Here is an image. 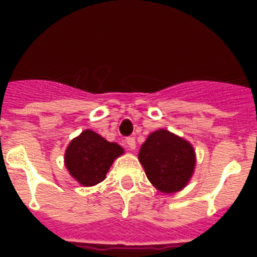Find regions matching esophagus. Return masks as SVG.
Segmentation results:
<instances>
[{
  "label": "esophagus",
  "mask_w": 257,
  "mask_h": 257,
  "mask_svg": "<svg viewBox=\"0 0 257 257\" xmlns=\"http://www.w3.org/2000/svg\"><path fill=\"white\" fill-rule=\"evenodd\" d=\"M125 144H126V147H128L131 151H135V149H136V140H135L133 137H128L126 141H125Z\"/></svg>",
  "instance_id": "1"
}]
</instances>
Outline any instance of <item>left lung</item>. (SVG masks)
<instances>
[{
	"label": "left lung",
	"instance_id": "obj_1",
	"mask_svg": "<svg viewBox=\"0 0 257 257\" xmlns=\"http://www.w3.org/2000/svg\"><path fill=\"white\" fill-rule=\"evenodd\" d=\"M139 160L153 187L163 193L181 191L196 165L195 149L187 140L165 129L151 133L141 145Z\"/></svg>",
	"mask_w": 257,
	"mask_h": 257
}]
</instances>
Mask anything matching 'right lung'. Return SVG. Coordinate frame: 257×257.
Segmentation results:
<instances>
[{"label": "right lung", "mask_w": 257, "mask_h": 257, "mask_svg": "<svg viewBox=\"0 0 257 257\" xmlns=\"http://www.w3.org/2000/svg\"><path fill=\"white\" fill-rule=\"evenodd\" d=\"M122 153L120 145L86 129L68 145L65 167L81 185L92 187L105 180L113 161Z\"/></svg>", "instance_id": "1"}]
</instances>
